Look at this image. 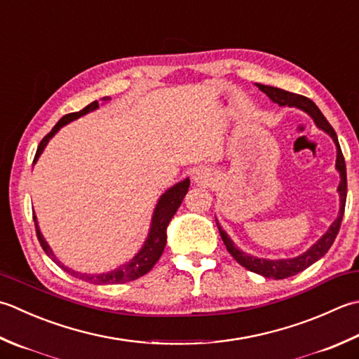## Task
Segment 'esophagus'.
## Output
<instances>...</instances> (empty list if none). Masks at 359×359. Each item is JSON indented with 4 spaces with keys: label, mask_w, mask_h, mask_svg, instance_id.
Segmentation results:
<instances>
[{
    "label": "esophagus",
    "mask_w": 359,
    "mask_h": 359,
    "mask_svg": "<svg viewBox=\"0 0 359 359\" xmlns=\"http://www.w3.org/2000/svg\"><path fill=\"white\" fill-rule=\"evenodd\" d=\"M194 180L198 182V184H207L208 182V179H207V175H205V172H198L196 174V177H194Z\"/></svg>",
    "instance_id": "1"
}]
</instances>
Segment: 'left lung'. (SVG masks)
Returning <instances> with one entry per match:
<instances>
[{"label":"left lung","mask_w":359,"mask_h":359,"mask_svg":"<svg viewBox=\"0 0 359 359\" xmlns=\"http://www.w3.org/2000/svg\"><path fill=\"white\" fill-rule=\"evenodd\" d=\"M257 87L262 90L263 93L268 95L273 102H277L280 105H290V107H297V109H302L304 111H306V114L314 119L316 126H318L319 129L325 130L328 135L333 138V142L336 144V149H338V158H336V170H338L339 174H341V184L338 187V191H339V196H341L339 216H338V219H336L332 224V227L328 229L327 233L322 236L320 240L316 243L310 250H306L305 254H302L300 257L291 258V259H264V258L250 257L248 254H244V252L238 250V248H235L233 241L230 240L226 231L221 229V226L216 221L217 229H219V235L222 238L224 244H226L229 254L233 257L238 263L244 266V268L248 271L259 273V276H263L266 278L282 280V278H286V277L296 276V273L305 271L306 268H310L313 263H316L319 258H322L327 254L328 249L332 248V244L334 243L336 236H338L339 229H341V222H342V216H344V210H346V199H347L346 160H344L341 146H339V142H338V135H336V132L332 128V124L327 121V118L322 115V111L318 109V105H316L310 100V97L291 93V91H286V90L277 88V87L262 86V83H257Z\"/></svg>","instance_id":"8db88e82"}]
</instances>
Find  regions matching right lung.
<instances>
[{
    "instance_id": "obj_1",
    "label": "right lung",
    "mask_w": 359,
    "mask_h": 359,
    "mask_svg": "<svg viewBox=\"0 0 359 359\" xmlns=\"http://www.w3.org/2000/svg\"><path fill=\"white\" fill-rule=\"evenodd\" d=\"M102 101H109V96L102 97ZM97 107H100V102L93 101L91 104H88L87 107H83L79 111H74V114H68L65 116H62L60 121L53 128V130L46 133L43 140L40 142V144L37 147V152H35L34 163L40 157V154L43 152L45 146L49 142V138H53L54 133L57 132L62 128V126H65L67 123L73 121V119L86 115V114H88V111L95 110ZM188 187H189V180L185 179L184 182H180V184L174 185L172 188L168 189V191L163 196H161L158 203H157V207H156V212H154L149 236H147V240L142 248V250H140L138 254L132 258V262H129L128 264H124V266H121V268H118L115 271L107 272V273H100V276H83V273H77L69 268H67L65 264H62L60 262H57V258L54 257L51 249H49V245L46 244V241L43 240V236H41V233H40L39 226H37V219H35V215H32L34 222H35V233H37L39 243L41 245V249L45 250V254L49 258H53V262L57 263L59 268H62L63 271H67L68 273H72V276L86 280V282L95 283V285H116V283L132 282V280L143 277L144 273L149 272L154 268V264L158 262V258L161 257V254H163V249H165V244H166L168 224H170L171 217L175 215V212H177V208L180 207L182 201H184L185 194L188 191Z\"/></svg>"
}]
</instances>
